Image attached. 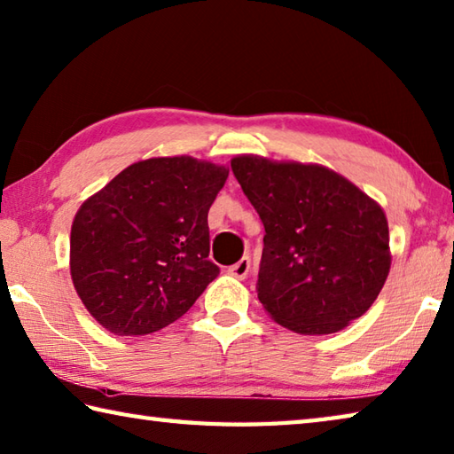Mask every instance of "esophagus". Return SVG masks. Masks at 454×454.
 <instances>
[{
	"mask_svg": "<svg viewBox=\"0 0 454 454\" xmlns=\"http://www.w3.org/2000/svg\"><path fill=\"white\" fill-rule=\"evenodd\" d=\"M228 273L236 279H246L247 273H250V257H242V260L228 270Z\"/></svg>",
	"mask_w": 454,
	"mask_h": 454,
	"instance_id": "1",
	"label": "esophagus"
}]
</instances>
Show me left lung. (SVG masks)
<instances>
[{"mask_svg": "<svg viewBox=\"0 0 454 454\" xmlns=\"http://www.w3.org/2000/svg\"><path fill=\"white\" fill-rule=\"evenodd\" d=\"M230 163L265 228V313L299 334L339 333L366 313L392 268L384 208L323 165L260 155Z\"/></svg>", "mask_w": 454, "mask_h": 454, "instance_id": "left-lung-1", "label": "left lung"}]
</instances>
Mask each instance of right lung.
I'll return each mask as SVG.
<instances>
[{
  "instance_id": "add662e5",
  "label": "right lung",
  "mask_w": 454,
  "mask_h": 454,
  "mask_svg": "<svg viewBox=\"0 0 454 454\" xmlns=\"http://www.w3.org/2000/svg\"><path fill=\"white\" fill-rule=\"evenodd\" d=\"M228 168L151 157L88 197L70 228V278L88 313L118 336L151 334L189 310L218 265L208 210Z\"/></svg>"
}]
</instances>
